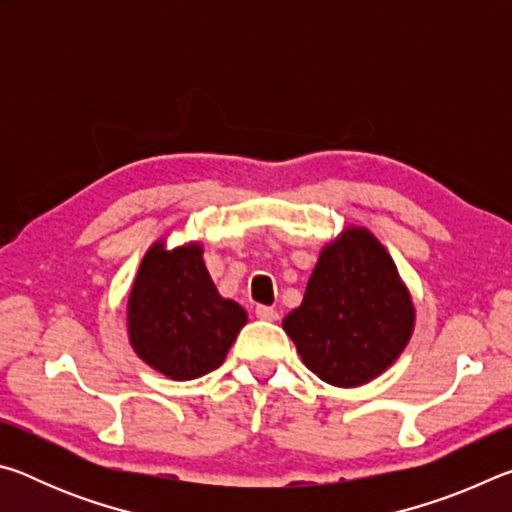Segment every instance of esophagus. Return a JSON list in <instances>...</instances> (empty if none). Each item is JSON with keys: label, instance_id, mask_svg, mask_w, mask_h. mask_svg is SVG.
<instances>
[{"label": "esophagus", "instance_id": "obj_1", "mask_svg": "<svg viewBox=\"0 0 512 512\" xmlns=\"http://www.w3.org/2000/svg\"><path fill=\"white\" fill-rule=\"evenodd\" d=\"M255 314H257V318H262V320H277V311L273 307H266V305H257Z\"/></svg>", "mask_w": 512, "mask_h": 512}]
</instances>
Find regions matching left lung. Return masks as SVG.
Instances as JSON below:
<instances>
[{"instance_id": "left-lung-1", "label": "left lung", "mask_w": 512, "mask_h": 512, "mask_svg": "<svg viewBox=\"0 0 512 512\" xmlns=\"http://www.w3.org/2000/svg\"><path fill=\"white\" fill-rule=\"evenodd\" d=\"M282 327L314 375L348 388L366 384L400 357L413 307L393 259L357 228L320 253L305 300Z\"/></svg>"}]
</instances>
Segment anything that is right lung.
Listing matches in <instances>:
<instances>
[{"instance_id":"add662e5","label":"right lung","mask_w":512,"mask_h":512,"mask_svg":"<svg viewBox=\"0 0 512 512\" xmlns=\"http://www.w3.org/2000/svg\"><path fill=\"white\" fill-rule=\"evenodd\" d=\"M246 311L219 296L198 246L164 250L155 244L128 298L135 352L171 379L203 377L223 363Z\"/></svg>"}]
</instances>
